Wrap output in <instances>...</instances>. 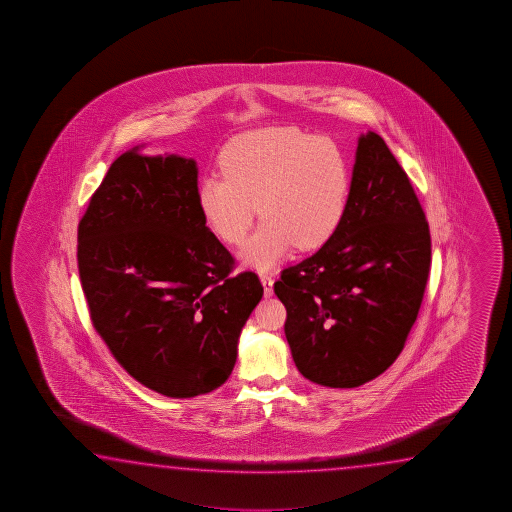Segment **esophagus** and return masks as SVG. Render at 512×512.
I'll list each match as a JSON object with an SVG mask.
<instances>
[{
  "instance_id": "esophagus-1",
  "label": "esophagus",
  "mask_w": 512,
  "mask_h": 512,
  "mask_svg": "<svg viewBox=\"0 0 512 512\" xmlns=\"http://www.w3.org/2000/svg\"><path fill=\"white\" fill-rule=\"evenodd\" d=\"M261 285H263V292H265V297H270V295L274 294V279L269 274H261L260 276Z\"/></svg>"
}]
</instances>
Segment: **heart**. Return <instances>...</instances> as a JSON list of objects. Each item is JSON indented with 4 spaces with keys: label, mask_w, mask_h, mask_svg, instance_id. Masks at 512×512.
I'll list each match as a JSON object with an SVG mask.
<instances>
[{
    "label": "heart",
    "mask_w": 512,
    "mask_h": 512,
    "mask_svg": "<svg viewBox=\"0 0 512 512\" xmlns=\"http://www.w3.org/2000/svg\"><path fill=\"white\" fill-rule=\"evenodd\" d=\"M220 170L224 177L199 181L200 215L218 240L240 245L258 206L263 224L242 252L252 269H270L294 245L319 249L346 215L351 166L335 139L295 127L249 130L224 147Z\"/></svg>",
    "instance_id": "heart-1"
}]
</instances>
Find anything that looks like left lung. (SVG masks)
Returning a JSON list of instances; mask_svg holds the SVG:
<instances>
[{
	"label": "left lung",
	"instance_id": "1",
	"mask_svg": "<svg viewBox=\"0 0 512 512\" xmlns=\"http://www.w3.org/2000/svg\"><path fill=\"white\" fill-rule=\"evenodd\" d=\"M430 261L425 211L385 141L369 130L358 138L337 233L274 283L299 373L333 389L385 373L416 322Z\"/></svg>",
	"mask_w": 512,
	"mask_h": 512
}]
</instances>
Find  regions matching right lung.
Masks as SVG:
<instances>
[{"mask_svg": "<svg viewBox=\"0 0 512 512\" xmlns=\"http://www.w3.org/2000/svg\"><path fill=\"white\" fill-rule=\"evenodd\" d=\"M114 161L78 224V274L91 321L123 369L168 398L218 389L263 286L234 260L197 204L193 159Z\"/></svg>", "mask_w": 512, "mask_h": 512, "instance_id": "right-lung-1", "label": "right lung"}]
</instances>
